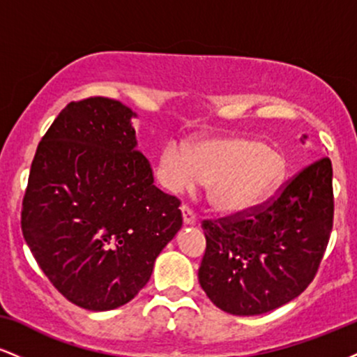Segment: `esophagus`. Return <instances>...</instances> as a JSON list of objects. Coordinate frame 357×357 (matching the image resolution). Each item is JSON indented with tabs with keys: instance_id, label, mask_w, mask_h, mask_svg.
<instances>
[{
	"instance_id": "esophagus-1",
	"label": "esophagus",
	"mask_w": 357,
	"mask_h": 357,
	"mask_svg": "<svg viewBox=\"0 0 357 357\" xmlns=\"http://www.w3.org/2000/svg\"><path fill=\"white\" fill-rule=\"evenodd\" d=\"M181 213H183V223L186 227H191V225H196V216L188 206H181Z\"/></svg>"
}]
</instances>
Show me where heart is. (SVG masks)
I'll return each instance as SVG.
<instances>
[{
    "instance_id": "b5f03b06",
    "label": "heart",
    "mask_w": 357,
    "mask_h": 357,
    "mask_svg": "<svg viewBox=\"0 0 357 357\" xmlns=\"http://www.w3.org/2000/svg\"><path fill=\"white\" fill-rule=\"evenodd\" d=\"M159 162L167 190L181 192L208 184V203L220 215H240L267 202L287 173L278 151L243 136L203 139L188 151L167 144Z\"/></svg>"
}]
</instances>
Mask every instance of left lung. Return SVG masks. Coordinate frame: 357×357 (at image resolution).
<instances>
[{"label": "left lung", "mask_w": 357, "mask_h": 357, "mask_svg": "<svg viewBox=\"0 0 357 357\" xmlns=\"http://www.w3.org/2000/svg\"><path fill=\"white\" fill-rule=\"evenodd\" d=\"M333 218V165L322 158L253 213L203 221L199 285L233 315H260L294 301L314 280Z\"/></svg>", "instance_id": "8db88e82"}]
</instances>
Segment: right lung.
<instances>
[{
  "mask_svg": "<svg viewBox=\"0 0 357 357\" xmlns=\"http://www.w3.org/2000/svg\"><path fill=\"white\" fill-rule=\"evenodd\" d=\"M127 105L70 102L31 162L22 230L53 287L87 310L127 304L183 225L179 199L154 186Z\"/></svg>",
  "mask_w": 357,
  "mask_h": 357,
  "instance_id": "add662e5",
  "label": "right lung"
}]
</instances>
